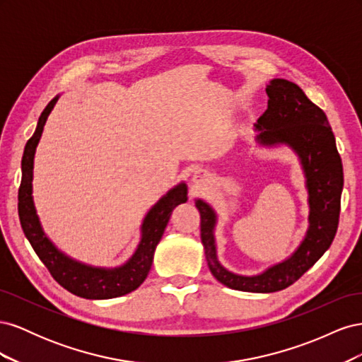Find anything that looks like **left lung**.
<instances>
[{
  "instance_id": "obj_1",
  "label": "left lung",
  "mask_w": 362,
  "mask_h": 362,
  "mask_svg": "<svg viewBox=\"0 0 362 362\" xmlns=\"http://www.w3.org/2000/svg\"><path fill=\"white\" fill-rule=\"evenodd\" d=\"M266 93L267 110L257 120L259 144L291 146L305 170L310 193V228L302 245L288 259L258 276L234 275L223 269L216 257L214 211L204 201H196L201 214V240L213 276L229 288L250 293L287 288L319 261L337 234L343 190V164L325 112L288 80H272Z\"/></svg>"
}]
</instances>
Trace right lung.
<instances>
[{"instance_id":"add662e5","label":"right lung","mask_w":362,"mask_h":362,"mask_svg":"<svg viewBox=\"0 0 362 362\" xmlns=\"http://www.w3.org/2000/svg\"><path fill=\"white\" fill-rule=\"evenodd\" d=\"M57 100L59 98H54L45 107V110L42 112L35 134L28 139L24 149L23 180H21L18 192V214L21 226H23V231L31 247L35 249L40 261L51 273V276L63 288L84 299L117 298V296L134 291L146 279L156 247L160 243L173 208L187 201V187H185V184L177 185L148 213L144 226H141V242L133 258L125 266L113 270L95 269L64 257L43 234L31 198L33 158H35V151L42 136L43 125H45L48 115Z\"/></svg>"}]
</instances>
